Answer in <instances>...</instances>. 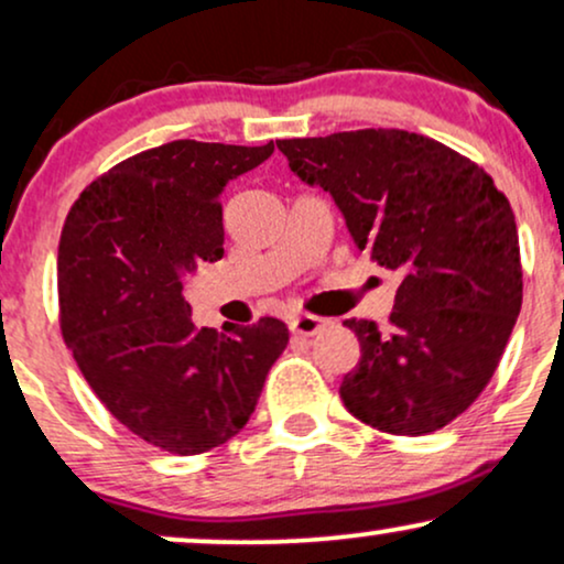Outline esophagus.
Returning <instances> with one entry per match:
<instances>
[{
  "label": "esophagus",
  "instance_id": "1",
  "mask_svg": "<svg viewBox=\"0 0 564 564\" xmlns=\"http://www.w3.org/2000/svg\"><path fill=\"white\" fill-rule=\"evenodd\" d=\"M329 324L326 318L322 316H314V314H297L293 322H290V329H293V335H301V337H314L318 332L324 329V326Z\"/></svg>",
  "mask_w": 564,
  "mask_h": 564
}]
</instances>
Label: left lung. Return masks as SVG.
<instances>
[{
	"instance_id": "obj_1",
	"label": "left lung",
	"mask_w": 564,
	"mask_h": 564,
	"mask_svg": "<svg viewBox=\"0 0 564 564\" xmlns=\"http://www.w3.org/2000/svg\"><path fill=\"white\" fill-rule=\"evenodd\" d=\"M335 198L360 250L400 274L389 326L347 318L360 360L339 398L368 426L423 436L474 405L523 303L516 214L476 162L434 138L368 128L276 141Z\"/></svg>"
}]
</instances>
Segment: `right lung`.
<instances>
[{
	"label": "right lung",
	"mask_w": 564,
	"mask_h": 564,
	"mask_svg": "<svg viewBox=\"0 0 564 564\" xmlns=\"http://www.w3.org/2000/svg\"><path fill=\"white\" fill-rule=\"evenodd\" d=\"M271 154L274 143L156 145L94 180L62 227V337L104 408L172 455L232 440L288 347L280 318L219 335L183 297L187 271L225 256V185Z\"/></svg>",
	"instance_id": "obj_1"
}]
</instances>
